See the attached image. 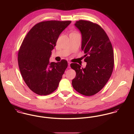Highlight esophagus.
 <instances>
[{
	"mask_svg": "<svg viewBox=\"0 0 134 134\" xmlns=\"http://www.w3.org/2000/svg\"><path fill=\"white\" fill-rule=\"evenodd\" d=\"M68 68L70 69V64H71V63L70 62H69V61H68Z\"/></svg>",
	"mask_w": 134,
	"mask_h": 134,
	"instance_id": "esophagus-1",
	"label": "esophagus"
}]
</instances>
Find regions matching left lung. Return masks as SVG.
<instances>
[{"label":"left lung","instance_id":"obj_1","mask_svg":"<svg viewBox=\"0 0 134 134\" xmlns=\"http://www.w3.org/2000/svg\"><path fill=\"white\" fill-rule=\"evenodd\" d=\"M75 26L81 34V49L86 54L84 61L87 65L81 69L77 63L71 64L76 74L72 80V86L83 96H93L103 89L112 74L114 66L112 44L99 25L79 20Z\"/></svg>","mask_w":134,"mask_h":134}]
</instances>
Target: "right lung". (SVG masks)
<instances>
[{"mask_svg":"<svg viewBox=\"0 0 134 134\" xmlns=\"http://www.w3.org/2000/svg\"><path fill=\"white\" fill-rule=\"evenodd\" d=\"M71 21L47 20L35 25L27 33L19 48L18 63L24 81L40 96L48 95L57 89L68 67V62H50L51 51L60 34Z\"/></svg>","mask_w":134,"mask_h":134,"instance_id":"1","label":"right lung"}]
</instances>
